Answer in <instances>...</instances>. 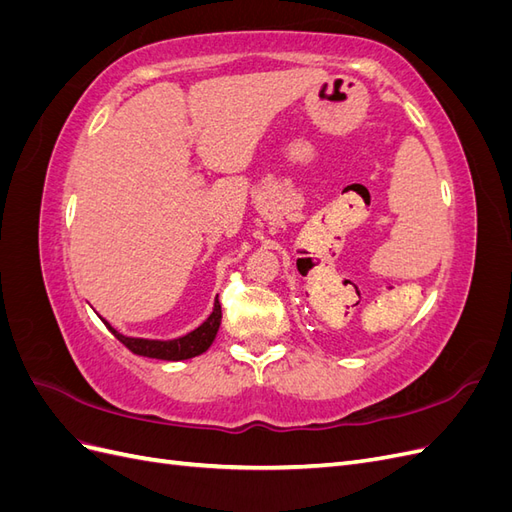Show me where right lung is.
<instances>
[{"mask_svg": "<svg viewBox=\"0 0 512 512\" xmlns=\"http://www.w3.org/2000/svg\"><path fill=\"white\" fill-rule=\"evenodd\" d=\"M220 322H222V305H220V301H215L211 316L203 324H200L198 329H194L192 333L183 335V337L170 339V342L126 337V335L117 333L108 322H104V324L123 346L138 356H149V359H160V361H185V359H192V356L203 354L213 344V339H215V335H218V329H220Z\"/></svg>", "mask_w": 512, "mask_h": 512, "instance_id": "add662e5", "label": "right lung"}]
</instances>
